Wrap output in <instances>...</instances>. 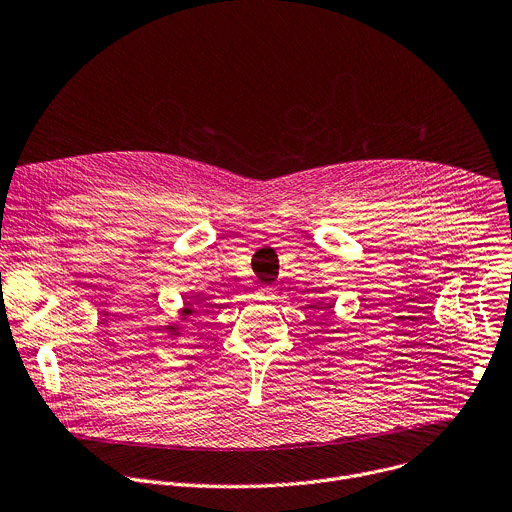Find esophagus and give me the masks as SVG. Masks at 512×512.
<instances>
[{
	"mask_svg": "<svg viewBox=\"0 0 512 512\" xmlns=\"http://www.w3.org/2000/svg\"><path fill=\"white\" fill-rule=\"evenodd\" d=\"M274 295H277V291H274L272 285H260L258 291H256V297H258V299H264V301H266V299H272Z\"/></svg>",
	"mask_w": 512,
	"mask_h": 512,
	"instance_id": "esophagus-1",
	"label": "esophagus"
}]
</instances>
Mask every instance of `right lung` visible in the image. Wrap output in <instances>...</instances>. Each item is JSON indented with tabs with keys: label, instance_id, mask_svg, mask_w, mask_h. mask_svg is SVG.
Returning a JSON list of instances; mask_svg holds the SVG:
<instances>
[{
	"label": "right lung",
	"instance_id": "1",
	"mask_svg": "<svg viewBox=\"0 0 512 512\" xmlns=\"http://www.w3.org/2000/svg\"><path fill=\"white\" fill-rule=\"evenodd\" d=\"M192 313H199V309L192 307L190 303H186V307H184V316H192ZM168 330H174V328H168Z\"/></svg>",
	"mask_w": 512,
	"mask_h": 512
}]
</instances>
